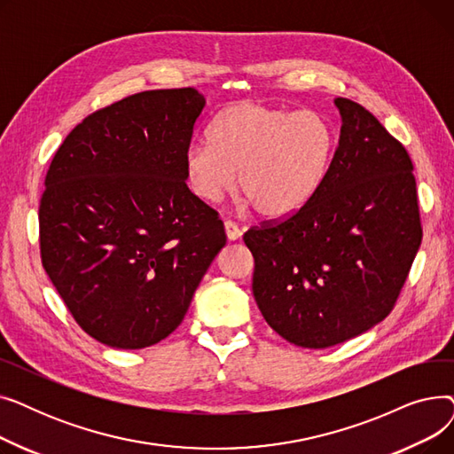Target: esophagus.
Wrapping results in <instances>:
<instances>
[{
	"mask_svg": "<svg viewBox=\"0 0 454 454\" xmlns=\"http://www.w3.org/2000/svg\"><path fill=\"white\" fill-rule=\"evenodd\" d=\"M224 231H226L228 241L241 239V235H243V230L237 226L233 221H224Z\"/></svg>",
	"mask_w": 454,
	"mask_h": 454,
	"instance_id": "1",
	"label": "esophagus"
}]
</instances>
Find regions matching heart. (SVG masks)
Listing matches in <instances>:
<instances>
[{
    "label": "heart",
    "mask_w": 454,
    "mask_h": 454,
    "mask_svg": "<svg viewBox=\"0 0 454 454\" xmlns=\"http://www.w3.org/2000/svg\"><path fill=\"white\" fill-rule=\"evenodd\" d=\"M335 151L337 132L322 114L239 101L213 119L209 139L189 143L184 175L191 193L207 204L228 193L237 176L243 207L285 219L318 193Z\"/></svg>",
    "instance_id": "obj_1"
}]
</instances>
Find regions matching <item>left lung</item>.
<instances>
[{
	"instance_id": "left-lung-1",
	"label": "left lung",
	"mask_w": 454,
	"mask_h": 454,
	"mask_svg": "<svg viewBox=\"0 0 454 454\" xmlns=\"http://www.w3.org/2000/svg\"><path fill=\"white\" fill-rule=\"evenodd\" d=\"M340 137L324 185L293 217L252 228V291L267 324L322 349L383 322L421 245L409 153L364 106L337 98Z\"/></svg>"
}]
</instances>
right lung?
<instances>
[{
  "mask_svg": "<svg viewBox=\"0 0 454 454\" xmlns=\"http://www.w3.org/2000/svg\"><path fill=\"white\" fill-rule=\"evenodd\" d=\"M204 106L195 88L130 95L71 130L47 171L42 265L101 344L141 349L169 337L226 245L217 211L184 175Z\"/></svg>",
  "mask_w": 454,
  "mask_h": 454,
  "instance_id": "obj_1",
  "label": "right lung"
}]
</instances>
